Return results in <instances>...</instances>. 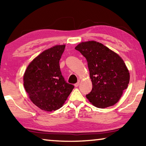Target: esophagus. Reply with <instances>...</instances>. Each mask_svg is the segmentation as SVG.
<instances>
[{"label": "esophagus", "mask_w": 146, "mask_h": 146, "mask_svg": "<svg viewBox=\"0 0 146 146\" xmlns=\"http://www.w3.org/2000/svg\"><path fill=\"white\" fill-rule=\"evenodd\" d=\"M79 84H80V82H77V83L75 84V85H74V86H75V87H78Z\"/></svg>", "instance_id": "34e87169"}]
</instances>
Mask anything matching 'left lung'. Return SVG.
Segmentation results:
<instances>
[{"label": "left lung", "mask_w": 146, "mask_h": 146, "mask_svg": "<svg viewBox=\"0 0 146 146\" xmlns=\"http://www.w3.org/2000/svg\"><path fill=\"white\" fill-rule=\"evenodd\" d=\"M75 49L88 62L93 88L86 98L98 108L117 104L126 90L130 75L123 59L111 49L98 42H82Z\"/></svg>", "instance_id": "1"}]
</instances>
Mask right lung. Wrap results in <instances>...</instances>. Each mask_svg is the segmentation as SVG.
<instances>
[{
  "label": "right lung",
  "mask_w": 146,
  "mask_h": 146,
  "mask_svg": "<svg viewBox=\"0 0 146 146\" xmlns=\"http://www.w3.org/2000/svg\"><path fill=\"white\" fill-rule=\"evenodd\" d=\"M66 45H56L36 56L24 74L29 99L40 110L52 111L62 107L74 86L64 80L59 60Z\"/></svg>",
  "instance_id": "1"
}]
</instances>
